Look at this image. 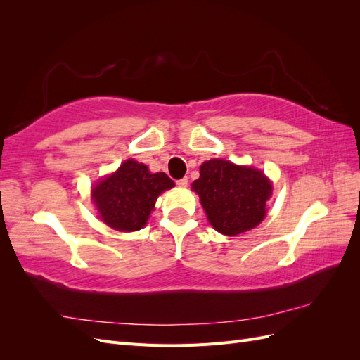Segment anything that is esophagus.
<instances>
[{
  "instance_id": "obj_1",
  "label": "esophagus",
  "mask_w": 360,
  "mask_h": 360,
  "mask_svg": "<svg viewBox=\"0 0 360 360\" xmlns=\"http://www.w3.org/2000/svg\"><path fill=\"white\" fill-rule=\"evenodd\" d=\"M177 186L179 188H186L188 186V177H183V179L177 180Z\"/></svg>"
}]
</instances>
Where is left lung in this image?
<instances>
[{"label":"left lung","instance_id":"obj_1","mask_svg":"<svg viewBox=\"0 0 360 360\" xmlns=\"http://www.w3.org/2000/svg\"><path fill=\"white\" fill-rule=\"evenodd\" d=\"M210 225L225 236H237L255 228L266 216L271 181L263 171L240 167L224 159H210L200 167V179L192 183Z\"/></svg>","mask_w":360,"mask_h":360}]
</instances>
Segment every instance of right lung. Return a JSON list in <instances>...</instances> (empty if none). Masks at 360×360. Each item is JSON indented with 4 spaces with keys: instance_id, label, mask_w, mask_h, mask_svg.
Listing matches in <instances>:
<instances>
[{
    "instance_id": "1",
    "label": "right lung",
    "mask_w": 360,
    "mask_h": 360,
    "mask_svg": "<svg viewBox=\"0 0 360 360\" xmlns=\"http://www.w3.org/2000/svg\"><path fill=\"white\" fill-rule=\"evenodd\" d=\"M174 188L165 172L151 174L144 163L124 160L120 168L91 189V200L101 221L117 231H138L155 210L159 195Z\"/></svg>"
}]
</instances>
